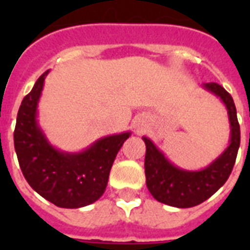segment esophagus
Segmentation results:
<instances>
[{
  "label": "esophagus",
  "mask_w": 250,
  "mask_h": 250,
  "mask_svg": "<svg viewBox=\"0 0 250 250\" xmlns=\"http://www.w3.org/2000/svg\"><path fill=\"white\" fill-rule=\"evenodd\" d=\"M135 128H136L137 131H139V132H141V131L144 129V122L139 119V121H137L136 123H135Z\"/></svg>",
  "instance_id": "1"
}]
</instances>
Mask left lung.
<instances>
[{
    "mask_svg": "<svg viewBox=\"0 0 250 250\" xmlns=\"http://www.w3.org/2000/svg\"><path fill=\"white\" fill-rule=\"evenodd\" d=\"M204 88L221 98L227 107L231 125L229 145L209 166L200 171L179 168L167 160L152 140L143 137L146 145V187L157 201L174 208H192L211 197L227 182L240 146V125L231 94L218 83H205Z\"/></svg>",
    "mask_w": 250,
    "mask_h": 250,
    "instance_id": "obj_1",
    "label": "left lung"
}]
</instances>
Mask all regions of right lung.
Listing matches in <instances>:
<instances>
[{"instance_id": "right-lung-1", "label": "right lung", "mask_w": 250, "mask_h": 250, "mask_svg": "<svg viewBox=\"0 0 250 250\" xmlns=\"http://www.w3.org/2000/svg\"><path fill=\"white\" fill-rule=\"evenodd\" d=\"M45 71L21 101L14 131V146L28 184L52 204L76 209L93 204L107 186L119 149L131 133L102 137L80 153L61 152L50 145L37 125V104Z\"/></svg>"}]
</instances>
